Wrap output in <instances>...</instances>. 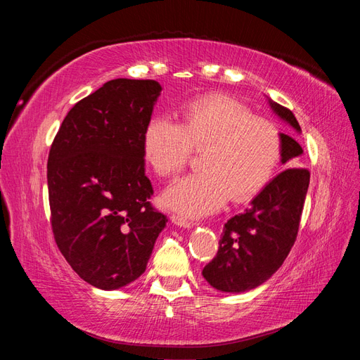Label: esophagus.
I'll return each mask as SVG.
<instances>
[{
  "instance_id": "1",
  "label": "esophagus",
  "mask_w": 360,
  "mask_h": 360,
  "mask_svg": "<svg viewBox=\"0 0 360 360\" xmlns=\"http://www.w3.org/2000/svg\"><path fill=\"white\" fill-rule=\"evenodd\" d=\"M171 222H172L174 225L180 226V228H192V226H193V222H191V221H188V219H184V217L177 216V214H172V216H171Z\"/></svg>"
}]
</instances>
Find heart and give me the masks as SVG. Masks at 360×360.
<instances>
[{
    "instance_id": "1",
    "label": "heart",
    "mask_w": 360,
    "mask_h": 360,
    "mask_svg": "<svg viewBox=\"0 0 360 360\" xmlns=\"http://www.w3.org/2000/svg\"><path fill=\"white\" fill-rule=\"evenodd\" d=\"M193 147H205L200 159L204 169L172 183L162 195L167 209L188 217L212 214L231 197L252 198L274 177L282 155L279 129L224 94L191 101L180 123L156 115L144 129V159L160 177L177 174Z\"/></svg>"
}]
</instances>
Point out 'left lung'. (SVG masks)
<instances>
[{"label": "left lung", "mask_w": 360, "mask_h": 360, "mask_svg": "<svg viewBox=\"0 0 360 360\" xmlns=\"http://www.w3.org/2000/svg\"><path fill=\"white\" fill-rule=\"evenodd\" d=\"M267 103L281 122L302 134L290 110L271 99ZM281 163L288 169L270 180L245 213L236 214L225 224L217 254L202 270L205 281L222 292L238 294L264 284L282 266L296 242L309 171L294 168L300 167L303 155L294 135L281 134Z\"/></svg>", "instance_id": "left-lung-1"}]
</instances>
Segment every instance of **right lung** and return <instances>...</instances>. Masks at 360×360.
<instances>
[{"instance_id": "1", "label": "right lung", "mask_w": 360, "mask_h": 360, "mask_svg": "<svg viewBox=\"0 0 360 360\" xmlns=\"http://www.w3.org/2000/svg\"><path fill=\"white\" fill-rule=\"evenodd\" d=\"M159 82L108 81L68 112L48 159L52 231L90 285L112 291L146 271L167 216L148 202L143 135Z\"/></svg>"}]
</instances>
